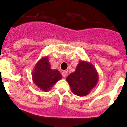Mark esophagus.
<instances>
[{"label":"esophagus","mask_w":127,"mask_h":127,"mask_svg":"<svg viewBox=\"0 0 127 127\" xmlns=\"http://www.w3.org/2000/svg\"><path fill=\"white\" fill-rule=\"evenodd\" d=\"M62 75L63 77H67V72L66 71V70H64V71H63L62 72Z\"/></svg>","instance_id":"obj_1"}]
</instances>
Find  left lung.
<instances>
[{"mask_svg":"<svg viewBox=\"0 0 127 127\" xmlns=\"http://www.w3.org/2000/svg\"><path fill=\"white\" fill-rule=\"evenodd\" d=\"M98 74L91 64L81 61L74 72L70 74L67 81L72 91L78 96H84L97 84Z\"/></svg>","mask_w":127,"mask_h":127,"instance_id":"left-lung-1","label":"left lung"}]
</instances>
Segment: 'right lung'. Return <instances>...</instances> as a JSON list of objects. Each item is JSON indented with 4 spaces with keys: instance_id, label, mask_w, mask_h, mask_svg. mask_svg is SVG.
<instances>
[{
    "instance_id": "add662e5",
    "label": "right lung",
    "mask_w": 127,
    "mask_h": 127,
    "mask_svg": "<svg viewBox=\"0 0 127 127\" xmlns=\"http://www.w3.org/2000/svg\"><path fill=\"white\" fill-rule=\"evenodd\" d=\"M62 75L57 70L51 69L48 57L39 60L32 73V79L41 90L48 91L53 85L61 79Z\"/></svg>"
}]
</instances>
